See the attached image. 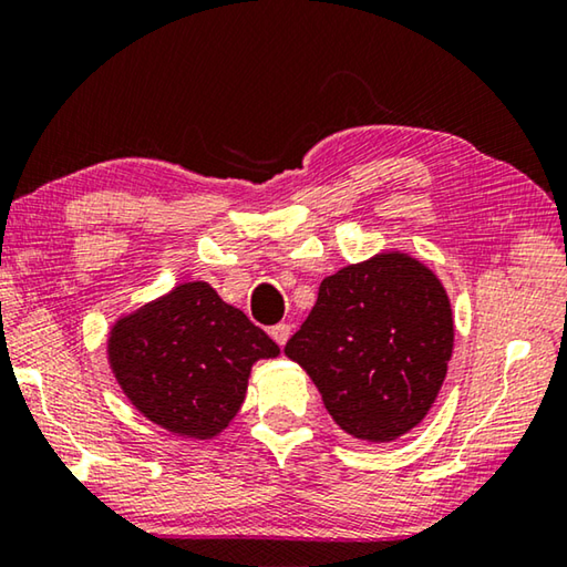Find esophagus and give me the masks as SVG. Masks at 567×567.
<instances>
[{"instance_id": "34e87169", "label": "esophagus", "mask_w": 567, "mask_h": 567, "mask_svg": "<svg viewBox=\"0 0 567 567\" xmlns=\"http://www.w3.org/2000/svg\"><path fill=\"white\" fill-rule=\"evenodd\" d=\"M270 334H272V340L280 344V348H285L287 340H290V334H292V328L287 322H280V324H275V328L270 330Z\"/></svg>"}]
</instances>
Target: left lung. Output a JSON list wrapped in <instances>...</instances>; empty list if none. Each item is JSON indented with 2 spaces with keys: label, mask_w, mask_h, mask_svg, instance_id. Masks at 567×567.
I'll return each instance as SVG.
<instances>
[{
  "label": "left lung",
  "mask_w": 567,
  "mask_h": 567,
  "mask_svg": "<svg viewBox=\"0 0 567 567\" xmlns=\"http://www.w3.org/2000/svg\"><path fill=\"white\" fill-rule=\"evenodd\" d=\"M453 342L437 275L408 252H380L324 277L285 354L310 375L340 430L392 443L433 408Z\"/></svg>",
  "instance_id": "1"
}]
</instances>
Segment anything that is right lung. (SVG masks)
<instances>
[{"label": "right lung", "instance_id": "add662e5", "mask_svg": "<svg viewBox=\"0 0 567 567\" xmlns=\"http://www.w3.org/2000/svg\"><path fill=\"white\" fill-rule=\"evenodd\" d=\"M280 348L213 285L182 282L114 320L107 360L127 400L172 435L213 440L243 408L249 370Z\"/></svg>", "mask_w": 567, "mask_h": 567}]
</instances>
